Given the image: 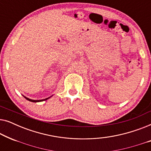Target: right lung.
<instances>
[{"mask_svg": "<svg viewBox=\"0 0 151 151\" xmlns=\"http://www.w3.org/2000/svg\"><path fill=\"white\" fill-rule=\"evenodd\" d=\"M51 97H52V96H50V97H49V98H47L43 99V100H32V99H29V98H27V97H25V96H24V98H26L27 100H29V101H30V102H42V101H45V100H48V99H49V98H50Z\"/></svg>", "mask_w": 151, "mask_h": 151, "instance_id": "right-lung-1", "label": "right lung"}]
</instances>
